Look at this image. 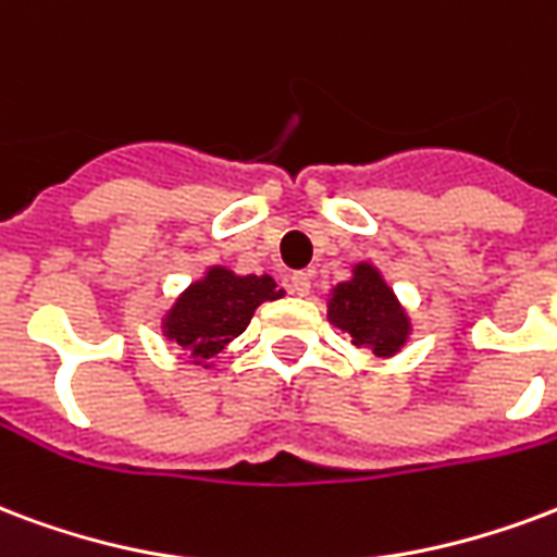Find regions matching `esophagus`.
<instances>
[{
    "mask_svg": "<svg viewBox=\"0 0 557 557\" xmlns=\"http://www.w3.org/2000/svg\"><path fill=\"white\" fill-rule=\"evenodd\" d=\"M290 290H294L296 296H308L311 294V278H308L305 273L290 275Z\"/></svg>",
    "mask_w": 557,
    "mask_h": 557,
    "instance_id": "esophagus-1",
    "label": "esophagus"
}]
</instances>
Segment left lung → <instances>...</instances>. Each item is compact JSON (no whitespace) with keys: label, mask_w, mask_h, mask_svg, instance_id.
<instances>
[{"label":"left lung","mask_w":557,"mask_h":557,"mask_svg":"<svg viewBox=\"0 0 557 557\" xmlns=\"http://www.w3.org/2000/svg\"><path fill=\"white\" fill-rule=\"evenodd\" d=\"M329 323L352 337L358 349L393 358L411 341V313L370 261L352 263V275L329 290Z\"/></svg>","instance_id":"obj_1"}]
</instances>
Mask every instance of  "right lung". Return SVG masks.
I'll use <instances>...</instances> for the list:
<instances>
[{
	"mask_svg": "<svg viewBox=\"0 0 557 557\" xmlns=\"http://www.w3.org/2000/svg\"><path fill=\"white\" fill-rule=\"evenodd\" d=\"M273 275H237L211 263L175 296L161 317V334L175 343L190 363L214 367V358L246 332L258 305L282 299Z\"/></svg>",
	"mask_w": 557,
	"mask_h": 557,
	"instance_id": "right-lung-1",
	"label": "right lung"
}]
</instances>
